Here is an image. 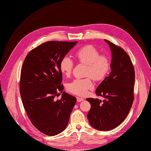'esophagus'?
<instances>
[{
  "label": "esophagus",
  "instance_id": "obj_1",
  "mask_svg": "<svg viewBox=\"0 0 151 151\" xmlns=\"http://www.w3.org/2000/svg\"><path fill=\"white\" fill-rule=\"evenodd\" d=\"M76 100H77V101H78V102H81V101H82L84 100V99H83V98H81V97H76Z\"/></svg>",
  "mask_w": 151,
  "mask_h": 151
}]
</instances>
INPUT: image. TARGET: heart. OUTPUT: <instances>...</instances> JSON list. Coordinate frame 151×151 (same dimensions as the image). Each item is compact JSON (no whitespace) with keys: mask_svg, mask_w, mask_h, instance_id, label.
<instances>
[{"mask_svg":"<svg viewBox=\"0 0 151 151\" xmlns=\"http://www.w3.org/2000/svg\"><path fill=\"white\" fill-rule=\"evenodd\" d=\"M75 56L79 62L87 65L86 78L75 79L67 86L69 92L78 96H84L93 88L92 78L95 81H101L109 72L111 63L105 55L100 54L99 50L92 45L80 47L75 52ZM74 63L69 57H63L60 62V70L65 76L72 72Z\"/></svg>","mask_w":151,"mask_h":151,"instance_id":"heart-1","label":"heart"}]
</instances>
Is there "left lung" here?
<instances>
[{
  "instance_id": "8db88e82",
  "label": "left lung",
  "mask_w": 151,
  "mask_h": 151,
  "mask_svg": "<svg viewBox=\"0 0 151 151\" xmlns=\"http://www.w3.org/2000/svg\"><path fill=\"white\" fill-rule=\"evenodd\" d=\"M112 52L111 71L96 89L99 99L88 98L91 105L88 119L93 128L100 131L112 130L128 115L134 95V70L128 54L121 46L105 40Z\"/></svg>"
}]
</instances>
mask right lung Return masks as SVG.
<instances>
[{
  "mask_svg": "<svg viewBox=\"0 0 151 151\" xmlns=\"http://www.w3.org/2000/svg\"><path fill=\"white\" fill-rule=\"evenodd\" d=\"M78 42L49 41L32 50L24 60L19 91L22 104L32 124L40 132L54 136L64 130L76 97L63 92L62 59Z\"/></svg>",
  "mask_w": 151,
  "mask_h": 151,
  "instance_id": "1",
  "label": "right lung"
}]
</instances>
